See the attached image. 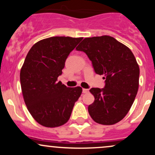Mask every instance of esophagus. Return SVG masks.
<instances>
[{"mask_svg":"<svg viewBox=\"0 0 155 155\" xmlns=\"http://www.w3.org/2000/svg\"><path fill=\"white\" fill-rule=\"evenodd\" d=\"M82 92H83V93H88L89 90H88V89H84V88L83 90H82Z\"/></svg>","mask_w":155,"mask_h":155,"instance_id":"1","label":"esophagus"}]
</instances>
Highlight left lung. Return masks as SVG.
Wrapping results in <instances>:
<instances>
[{
	"mask_svg": "<svg viewBox=\"0 0 155 155\" xmlns=\"http://www.w3.org/2000/svg\"><path fill=\"white\" fill-rule=\"evenodd\" d=\"M86 53L95 72L104 75V88H92L95 101L88 106L98 124H114L128 113L139 85V66L128 47L109 35L85 38L76 48Z\"/></svg>",
	"mask_w": 155,
	"mask_h": 155,
	"instance_id": "8db88e82",
	"label": "left lung"
}]
</instances>
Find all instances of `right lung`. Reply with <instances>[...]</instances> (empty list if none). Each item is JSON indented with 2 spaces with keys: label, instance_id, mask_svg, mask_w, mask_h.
Returning a JSON list of instances; mask_svg holds the SVG:
<instances>
[{
  "label": "right lung",
  "instance_id": "add662e5",
  "mask_svg": "<svg viewBox=\"0 0 155 155\" xmlns=\"http://www.w3.org/2000/svg\"><path fill=\"white\" fill-rule=\"evenodd\" d=\"M82 38L54 36L35 43L20 71L25 103L33 119L44 127H56L68 121L80 87H67L58 81L65 60Z\"/></svg>",
  "mask_w": 155,
  "mask_h": 155
}]
</instances>
